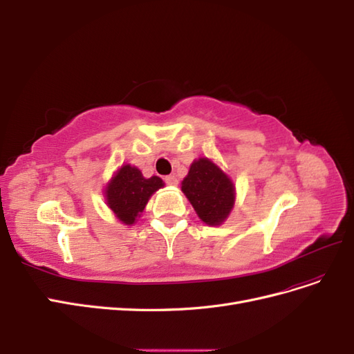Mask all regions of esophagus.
I'll list each match as a JSON object with an SVG mask.
<instances>
[{"label":"esophagus","instance_id":"esophagus-1","mask_svg":"<svg viewBox=\"0 0 354 354\" xmlns=\"http://www.w3.org/2000/svg\"><path fill=\"white\" fill-rule=\"evenodd\" d=\"M165 183L168 186H177L178 185V180L174 177V176H167L165 177Z\"/></svg>","mask_w":354,"mask_h":354}]
</instances>
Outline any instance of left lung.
I'll use <instances>...</instances> for the list:
<instances>
[{
    "instance_id": "1",
    "label": "left lung",
    "mask_w": 354,
    "mask_h": 354,
    "mask_svg": "<svg viewBox=\"0 0 354 354\" xmlns=\"http://www.w3.org/2000/svg\"><path fill=\"white\" fill-rule=\"evenodd\" d=\"M181 190L208 226H218L229 217L236 195L227 174L208 158L194 160L189 174L181 181Z\"/></svg>"
}]
</instances>
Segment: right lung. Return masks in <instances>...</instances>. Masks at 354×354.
<instances>
[{"instance_id":"1","label":"right lung","mask_w":354,"mask_h":354,"mask_svg":"<svg viewBox=\"0 0 354 354\" xmlns=\"http://www.w3.org/2000/svg\"><path fill=\"white\" fill-rule=\"evenodd\" d=\"M162 186L164 181L159 177L145 178L140 169L127 164L116 171L106 186V203L118 220L130 226L140 217L149 198Z\"/></svg>"}]
</instances>
